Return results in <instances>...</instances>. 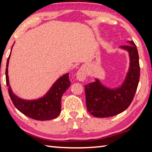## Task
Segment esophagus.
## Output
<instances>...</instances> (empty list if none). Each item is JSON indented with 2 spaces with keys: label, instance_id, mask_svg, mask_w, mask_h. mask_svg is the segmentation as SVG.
Returning a JSON list of instances; mask_svg holds the SVG:
<instances>
[{
  "label": "esophagus",
  "instance_id": "obj_1",
  "mask_svg": "<svg viewBox=\"0 0 152 152\" xmlns=\"http://www.w3.org/2000/svg\"><path fill=\"white\" fill-rule=\"evenodd\" d=\"M77 79L80 81H83L86 78V72L84 69H79L76 74Z\"/></svg>",
  "mask_w": 152,
  "mask_h": 152
}]
</instances>
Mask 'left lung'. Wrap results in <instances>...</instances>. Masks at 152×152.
<instances>
[{"label":"left lung","mask_w":152,"mask_h":152,"mask_svg":"<svg viewBox=\"0 0 152 152\" xmlns=\"http://www.w3.org/2000/svg\"><path fill=\"white\" fill-rule=\"evenodd\" d=\"M121 46L129 53L130 66L126 79L120 87L110 89L95 79L85 85L86 108L91 114L98 118H107L124 112L131 105L138 86L140 77L139 54L134 42Z\"/></svg>","instance_id":"left-lung-1"}]
</instances>
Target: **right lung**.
<instances>
[{"label": "right lung", "mask_w": 152, "mask_h": 152, "mask_svg": "<svg viewBox=\"0 0 152 152\" xmlns=\"http://www.w3.org/2000/svg\"><path fill=\"white\" fill-rule=\"evenodd\" d=\"M11 53L7 59L5 74L9 96L15 107L26 116L34 120L43 121L57 118L61 112L62 95L70 86L69 74H65L59 78L43 97L32 101L21 99L13 93L9 85L8 65Z\"/></svg>", "instance_id": "right-lung-1"}]
</instances>
